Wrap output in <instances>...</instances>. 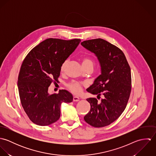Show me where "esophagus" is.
Returning a JSON list of instances; mask_svg holds the SVG:
<instances>
[{"label": "esophagus", "mask_w": 156, "mask_h": 156, "mask_svg": "<svg viewBox=\"0 0 156 156\" xmlns=\"http://www.w3.org/2000/svg\"><path fill=\"white\" fill-rule=\"evenodd\" d=\"M79 100H80V98L78 97H76V96L73 97V101H79Z\"/></svg>", "instance_id": "34e87169"}]
</instances>
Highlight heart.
Listing matches in <instances>:
<instances>
[{"mask_svg": "<svg viewBox=\"0 0 156 156\" xmlns=\"http://www.w3.org/2000/svg\"><path fill=\"white\" fill-rule=\"evenodd\" d=\"M67 64V61H64V63L62 64L61 70H64ZM94 61L91 59L88 58H84L82 60V67H88V66L94 67ZM68 88L73 94L76 95H79L82 92V84L76 81H73L69 84H68Z\"/></svg>", "mask_w": 156, "mask_h": 156, "instance_id": "obj_1", "label": "heart"}]
</instances>
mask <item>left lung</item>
<instances>
[{
	"mask_svg": "<svg viewBox=\"0 0 156 156\" xmlns=\"http://www.w3.org/2000/svg\"><path fill=\"white\" fill-rule=\"evenodd\" d=\"M81 45L95 54L101 67V74L87 90L104 97L100 102L95 98L87 99L90 109L84 119L92 127H105L117 119L126 108L132 89L130 68L124 53L105 40H87Z\"/></svg>",
	"mask_w": 156,
	"mask_h": 156,
	"instance_id": "left-lung-1",
	"label": "left lung"
}]
</instances>
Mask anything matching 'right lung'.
Returning <instances> with one entry per match:
<instances>
[{
  "label": "right lung",
  "instance_id": "add662e5",
  "mask_svg": "<svg viewBox=\"0 0 156 156\" xmlns=\"http://www.w3.org/2000/svg\"><path fill=\"white\" fill-rule=\"evenodd\" d=\"M81 40L48 38L35 47L26 56L18 77L19 96L29 118L35 124L46 126L57 121L62 103L73 101L67 90L49 94L48 87L58 81L62 64Z\"/></svg>",
  "mask_w": 156,
  "mask_h": 156
}]
</instances>
